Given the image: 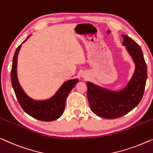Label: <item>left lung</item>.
I'll return each instance as SVG.
<instances>
[{
  "mask_svg": "<svg viewBox=\"0 0 153 153\" xmlns=\"http://www.w3.org/2000/svg\"><path fill=\"white\" fill-rule=\"evenodd\" d=\"M122 45L135 63L133 77L124 89L113 91L87 82V98L95 115L106 119H114L126 115L138 105L144 92L147 79V66L142 49L126 35H122Z\"/></svg>",
  "mask_w": 153,
  "mask_h": 153,
  "instance_id": "left-lung-1",
  "label": "left lung"
}]
</instances>
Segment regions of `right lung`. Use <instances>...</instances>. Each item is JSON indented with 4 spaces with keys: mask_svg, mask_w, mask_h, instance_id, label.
<instances>
[{
    "mask_svg": "<svg viewBox=\"0 0 153 153\" xmlns=\"http://www.w3.org/2000/svg\"><path fill=\"white\" fill-rule=\"evenodd\" d=\"M29 37H27L22 44L25 42ZM21 45H20L16 50L11 71V84L20 106L25 112L36 120L51 122L58 119L62 116L65 110L67 95L79 81L78 79H73L65 82L55 95L49 100L37 101L30 98L22 89L17 77V59Z\"/></svg>",
    "mask_w": 153,
    "mask_h": 153,
    "instance_id": "obj_1",
    "label": "right lung"
}]
</instances>
